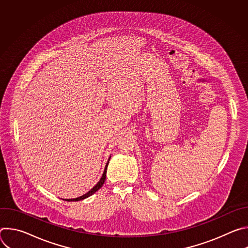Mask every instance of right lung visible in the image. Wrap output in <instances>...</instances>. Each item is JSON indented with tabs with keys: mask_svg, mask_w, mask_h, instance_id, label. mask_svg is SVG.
I'll use <instances>...</instances> for the list:
<instances>
[{
	"mask_svg": "<svg viewBox=\"0 0 248 248\" xmlns=\"http://www.w3.org/2000/svg\"><path fill=\"white\" fill-rule=\"evenodd\" d=\"M111 158V157H110ZM109 161H110V159H109ZM109 161H108V163H107V165H106V168H105V170H104V172H103V175H102V178L100 179V181L97 183V185L91 189V190H89L87 193H85L84 195H82V196H80V197H78V198H74V199H67L66 201H79V200H82V199H85V198H87L88 196H90V195H92L93 193H95L98 189H100L101 188V186L104 185V182H105V180H106V172H107V167H108V164H109Z\"/></svg>",
	"mask_w": 248,
	"mask_h": 248,
	"instance_id": "add662e5",
	"label": "right lung"
}]
</instances>
